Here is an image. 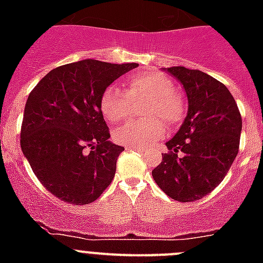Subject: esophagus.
Segmentation results:
<instances>
[{"mask_svg":"<svg viewBox=\"0 0 263 263\" xmlns=\"http://www.w3.org/2000/svg\"><path fill=\"white\" fill-rule=\"evenodd\" d=\"M126 150H130V152H143V148L139 147V146H126Z\"/></svg>","mask_w":263,"mask_h":263,"instance_id":"esophagus-1","label":"esophagus"}]
</instances>
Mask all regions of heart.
<instances>
[{"label": "heart", "instance_id": "1", "mask_svg": "<svg viewBox=\"0 0 263 263\" xmlns=\"http://www.w3.org/2000/svg\"><path fill=\"white\" fill-rule=\"evenodd\" d=\"M125 92L111 84L104 89L100 108L104 117L113 124L124 120L127 115L129 99H146L143 108L146 120L127 121L115 132L113 137L125 146H147L163 136L166 129L161 122L174 126L183 118L184 103L173 89L168 78L155 71L136 72L124 81Z\"/></svg>", "mask_w": 263, "mask_h": 263}]
</instances>
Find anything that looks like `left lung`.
I'll return each mask as SVG.
<instances>
[{
  "label": "left lung",
  "mask_w": 263,
  "mask_h": 263,
  "mask_svg": "<svg viewBox=\"0 0 263 263\" xmlns=\"http://www.w3.org/2000/svg\"><path fill=\"white\" fill-rule=\"evenodd\" d=\"M166 71L184 88L188 111L166 143L170 153L152 174L164 194L187 203L222 182L238 153L242 118L229 89L215 78L185 67Z\"/></svg>",
  "instance_id": "1"
}]
</instances>
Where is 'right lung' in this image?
<instances>
[{
  "instance_id": "1",
  "label": "right lung",
  "mask_w": 263,
  "mask_h": 263,
  "mask_svg": "<svg viewBox=\"0 0 263 263\" xmlns=\"http://www.w3.org/2000/svg\"><path fill=\"white\" fill-rule=\"evenodd\" d=\"M137 67L95 59L69 63L48 72L27 97L21 147L39 182L60 200L92 203L115 178L124 147L109 141L100 99Z\"/></svg>"
}]
</instances>
